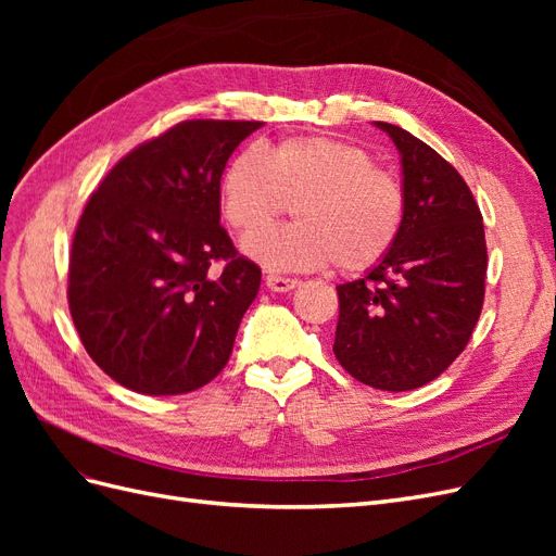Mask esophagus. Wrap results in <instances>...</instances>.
Listing matches in <instances>:
<instances>
[{
    "label": "esophagus",
    "mask_w": 556,
    "mask_h": 556,
    "mask_svg": "<svg viewBox=\"0 0 556 556\" xmlns=\"http://www.w3.org/2000/svg\"><path fill=\"white\" fill-rule=\"evenodd\" d=\"M296 285H299L296 278H282V276H274V274L266 276V288L271 292H290L296 288Z\"/></svg>",
    "instance_id": "obj_1"
}]
</instances>
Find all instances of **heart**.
I'll use <instances>...</instances> for the list:
<instances>
[{
    "instance_id": "1",
    "label": "heart",
    "mask_w": 556,
    "mask_h": 556,
    "mask_svg": "<svg viewBox=\"0 0 556 556\" xmlns=\"http://www.w3.org/2000/svg\"><path fill=\"white\" fill-rule=\"evenodd\" d=\"M292 205L300 223L263 230ZM223 206L233 229L250 233L243 252L274 271H311L331 262L350 274L387 257L406 213L401 182L378 169L357 143L294 137L268 157L248 148L223 176Z\"/></svg>"
}]
</instances>
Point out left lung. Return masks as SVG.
Segmentation results:
<instances>
[{
	"mask_svg": "<svg viewBox=\"0 0 556 556\" xmlns=\"http://www.w3.org/2000/svg\"><path fill=\"white\" fill-rule=\"evenodd\" d=\"M401 157L399 239L366 276L339 285L333 355L359 382L417 390L462 355L482 311L486 245L468 185L410 131L376 123Z\"/></svg>",
	"mask_w": 556,
	"mask_h": 556,
	"instance_id": "left-lung-1",
	"label": "left lung"
}]
</instances>
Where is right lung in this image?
<instances>
[{
	"label": "right lung",
	"instance_id": "obj_1",
	"mask_svg": "<svg viewBox=\"0 0 556 556\" xmlns=\"http://www.w3.org/2000/svg\"><path fill=\"white\" fill-rule=\"evenodd\" d=\"M260 127L185 121L117 162L80 215L70 311L94 364L131 392L188 394L229 362L262 271L220 227V178Z\"/></svg>",
	"mask_w": 556,
	"mask_h": 556
}]
</instances>
